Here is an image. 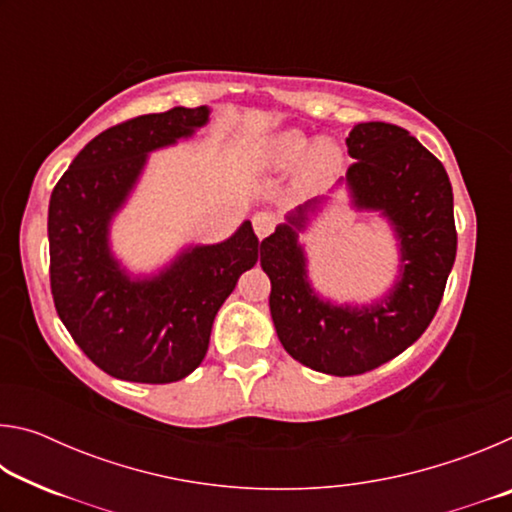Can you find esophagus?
I'll return each mask as SVG.
<instances>
[{
  "instance_id": "esophagus-1",
  "label": "esophagus",
  "mask_w": 512,
  "mask_h": 512,
  "mask_svg": "<svg viewBox=\"0 0 512 512\" xmlns=\"http://www.w3.org/2000/svg\"><path fill=\"white\" fill-rule=\"evenodd\" d=\"M273 228H275V219L268 212H257L253 216V230L257 239H264L266 235H271Z\"/></svg>"
}]
</instances>
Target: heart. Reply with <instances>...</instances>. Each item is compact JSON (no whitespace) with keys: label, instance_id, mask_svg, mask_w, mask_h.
<instances>
[{"label":"heart","instance_id":"b5f03b06","mask_svg":"<svg viewBox=\"0 0 512 512\" xmlns=\"http://www.w3.org/2000/svg\"><path fill=\"white\" fill-rule=\"evenodd\" d=\"M298 165V183L302 187H316L327 183L343 167V149L329 137L311 144L307 137L296 128L275 133L262 149V164L266 169L284 171Z\"/></svg>","mask_w":512,"mask_h":512}]
</instances>
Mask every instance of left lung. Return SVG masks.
Wrapping results in <instances>:
<instances>
[{"label": "left lung", "mask_w": 512, "mask_h": 512, "mask_svg": "<svg viewBox=\"0 0 512 512\" xmlns=\"http://www.w3.org/2000/svg\"><path fill=\"white\" fill-rule=\"evenodd\" d=\"M345 144L357 162L332 192L343 187L352 210L379 214L393 228L400 250L393 287L370 305H339L314 289L300 235L329 194L289 212L262 241L259 257L284 350L302 366L336 377L375 370L418 341L436 316L456 259L452 183L436 155L384 121L357 124Z\"/></svg>", "instance_id": "obj_1"}]
</instances>
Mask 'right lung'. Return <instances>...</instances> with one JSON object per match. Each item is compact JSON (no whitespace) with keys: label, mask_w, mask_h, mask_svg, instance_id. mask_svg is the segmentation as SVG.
<instances>
[{"label":"right lung","mask_w":512,"mask_h":512,"mask_svg":"<svg viewBox=\"0 0 512 512\" xmlns=\"http://www.w3.org/2000/svg\"><path fill=\"white\" fill-rule=\"evenodd\" d=\"M210 108H171L117 124L83 146L49 201V275L60 320L108 375L171 384L205 359L216 311L262 253L244 221L219 244H192L151 275L110 246V225L140 183L149 153L189 140Z\"/></svg>","instance_id":"obj_1"}]
</instances>
